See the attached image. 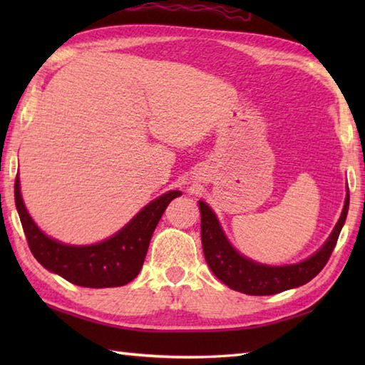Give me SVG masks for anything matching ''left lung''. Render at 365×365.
Listing matches in <instances>:
<instances>
[{"label": "left lung", "instance_id": "8db88e82", "mask_svg": "<svg viewBox=\"0 0 365 365\" xmlns=\"http://www.w3.org/2000/svg\"><path fill=\"white\" fill-rule=\"evenodd\" d=\"M348 205H350V192H346L344 210L334 230L331 232L327 243L314 255L299 263H294V265L269 267L243 257L227 242V238L224 235L218 222V218H216L212 208L204 200H199L200 237H202V250L205 260L213 271V274L221 282L230 287L232 290L246 294H255V297L276 294L284 290L294 289V287L304 285L319 274L323 267L328 263L331 254L336 247L340 230H342L345 224Z\"/></svg>", "mask_w": 365, "mask_h": 365}]
</instances>
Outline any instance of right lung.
<instances>
[{"label":"right lung","instance_id":"add662e5","mask_svg":"<svg viewBox=\"0 0 365 365\" xmlns=\"http://www.w3.org/2000/svg\"><path fill=\"white\" fill-rule=\"evenodd\" d=\"M14 195L23 232L36 260L43 268L75 285L106 289L125 285L138 276L161 215L170 200L182 192L169 191L152 200L118 234L102 243L89 246H71L46 237L26 212L19 177L15 178Z\"/></svg>","mask_w":365,"mask_h":365}]
</instances>
